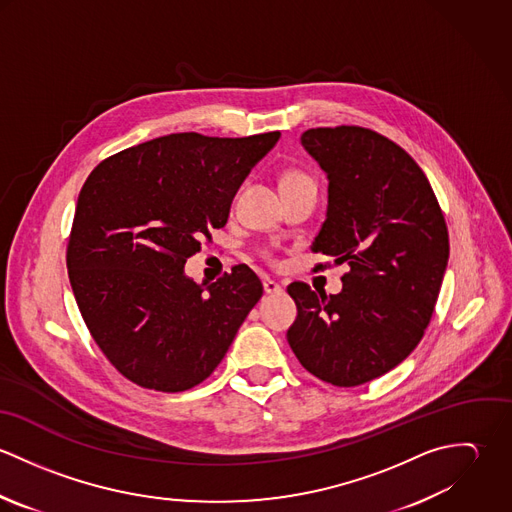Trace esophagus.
Here are the masks:
<instances>
[{
	"instance_id": "1",
	"label": "esophagus",
	"mask_w": 512,
	"mask_h": 512,
	"mask_svg": "<svg viewBox=\"0 0 512 512\" xmlns=\"http://www.w3.org/2000/svg\"><path fill=\"white\" fill-rule=\"evenodd\" d=\"M264 292L268 295H276V293H282V286L274 280H264Z\"/></svg>"
}]
</instances>
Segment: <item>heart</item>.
Returning a JSON list of instances; mask_svg holds the SVG:
<instances>
[{
  "label": "heart",
  "instance_id": "heart-1",
  "mask_svg": "<svg viewBox=\"0 0 512 512\" xmlns=\"http://www.w3.org/2000/svg\"><path fill=\"white\" fill-rule=\"evenodd\" d=\"M305 179H309V177H305L303 173H297V171H290V173H286V175H284L282 185H286V183H295V181H305Z\"/></svg>",
  "mask_w": 512,
  "mask_h": 512
}]
</instances>
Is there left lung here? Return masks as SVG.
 <instances>
[{
  "label": "left lung",
  "instance_id": "obj_1",
  "mask_svg": "<svg viewBox=\"0 0 512 512\" xmlns=\"http://www.w3.org/2000/svg\"><path fill=\"white\" fill-rule=\"evenodd\" d=\"M301 146L325 171L327 215L311 250L347 262L343 290L288 286L297 361L335 386H359L400 365L420 343L449 258L447 226L420 165L388 138L315 128Z\"/></svg>",
  "mask_w": 512,
  "mask_h": 512
}]
</instances>
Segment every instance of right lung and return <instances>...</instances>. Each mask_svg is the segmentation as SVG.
Instances as JSON below:
<instances>
[{
  "mask_svg": "<svg viewBox=\"0 0 512 512\" xmlns=\"http://www.w3.org/2000/svg\"><path fill=\"white\" fill-rule=\"evenodd\" d=\"M280 132L169 134L104 159L78 195L67 248L74 299L96 345L128 380L159 392L201 384L262 297L244 264L197 286L185 262L228 220Z\"/></svg>",
  "mask_w": 512,
  "mask_h": 512,
  "instance_id": "add662e5",
  "label": "right lung"
}]
</instances>
